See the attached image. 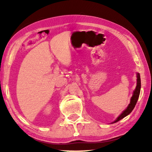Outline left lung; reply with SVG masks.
<instances>
[{"mask_svg":"<svg viewBox=\"0 0 152 152\" xmlns=\"http://www.w3.org/2000/svg\"><path fill=\"white\" fill-rule=\"evenodd\" d=\"M140 87H141V82H140V74L137 73V85H136V89H135L134 91V93H133L132 98H131V102L128 105L127 108H126V109L124 110V111L122 112V113L120 114L117 118H116L115 121H113L112 123H115V122L120 121V120L122 119V118H124V117H126V115H128L129 114L133 111V109H134L135 106H136L137 103V101H138V99L139 95H140Z\"/></svg>","mask_w":152,"mask_h":152,"instance_id":"8db88e82","label":"left lung"}]
</instances>
